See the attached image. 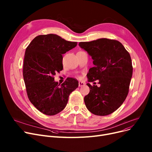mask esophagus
Masks as SVG:
<instances>
[{"label":"esophagus","instance_id":"obj_1","mask_svg":"<svg viewBox=\"0 0 152 152\" xmlns=\"http://www.w3.org/2000/svg\"><path fill=\"white\" fill-rule=\"evenodd\" d=\"M85 85V83L84 82H81V81H79V87H81V86H83Z\"/></svg>","mask_w":152,"mask_h":152}]
</instances>
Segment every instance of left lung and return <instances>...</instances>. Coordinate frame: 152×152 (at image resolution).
I'll use <instances>...</instances> for the list:
<instances>
[{
	"mask_svg": "<svg viewBox=\"0 0 152 152\" xmlns=\"http://www.w3.org/2000/svg\"><path fill=\"white\" fill-rule=\"evenodd\" d=\"M79 45L93 59L94 66L87 75L88 81L99 80L100 85L87 84L90 88L84 97L87 108L98 116L113 113L128 94L133 69L130 54L121 42L107 38L81 42Z\"/></svg>",
	"mask_w": 152,
	"mask_h": 152,
	"instance_id": "obj_1",
	"label": "left lung"
}]
</instances>
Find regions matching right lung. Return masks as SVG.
Instances as JSON below:
<instances>
[{"mask_svg": "<svg viewBox=\"0 0 152 152\" xmlns=\"http://www.w3.org/2000/svg\"><path fill=\"white\" fill-rule=\"evenodd\" d=\"M69 42L49 34L36 37L27 47L23 63V78L28 97L39 111L55 115L66 106L69 94L78 87L76 79L68 77L61 85L53 76L63 69L62 54L73 49Z\"/></svg>", "mask_w": 152, "mask_h": 152, "instance_id": "right-lung-1", "label": "right lung"}]
</instances>
